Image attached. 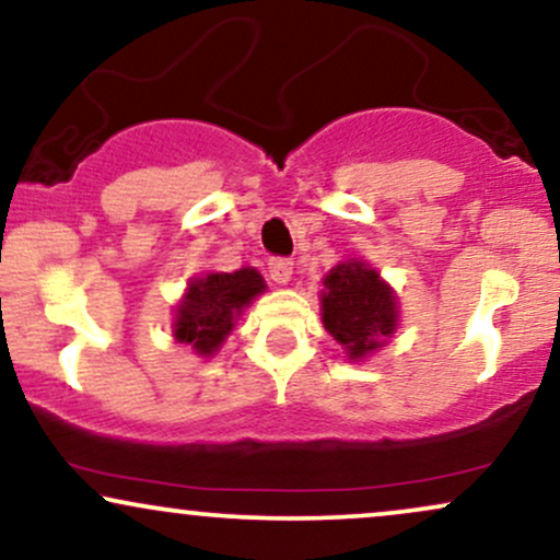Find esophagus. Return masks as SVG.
<instances>
[{
  "label": "esophagus",
  "instance_id": "esophagus-1",
  "mask_svg": "<svg viewBox=\"0 0 560 560\" xmlns=\"http://www.w3.org/2000/svg\"><path fill=\"white\" fill-rule=\"evenodd\" d=\"M292 266L294 262L289 258H273L268 262V273H271V279L276 284H287L289 279H292Z\"/></svg>",
  "mask_w": 560,
  "mask_h": 560
}]
</instances>
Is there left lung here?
<instances>
[{
  "label": "left lung",
  "mask_w": 560,
  "mask_h": 560,
  "mask_svg": "<svg viewBox=\"0 0 560 560\" xmlns=\"http://www.w3.org/2000/svg\"><path fill=\"white\" fill-rule=\"evenodd\" d=\"M324 329L345 347L350 361L376 352L397 329V298L363 260L334 266L320 292Z\"/></svg>",
  "instance_id": "obj_1"
}]
</instances>
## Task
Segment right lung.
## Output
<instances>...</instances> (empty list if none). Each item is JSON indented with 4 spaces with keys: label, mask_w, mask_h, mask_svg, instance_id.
Listing matches in <instances>:
<instances>
[{
    "label": "right lung",
    "mask_w": 560,
    "mask_h": 560,
    "mask_svg": "<svg viewBox=\"0 0 560 560\" xmlns=\"http://www.w3.org/2000/svg\"><path fill=\"white\" fill-rule=\"evenodd\" d=\"M260 292H266V281L255 268L191 279L176 307L173 337L195 347L197 355H215L234 329V320Z\"/></svg>",
    "instance_id": "add662e5"
}]
</instances>
